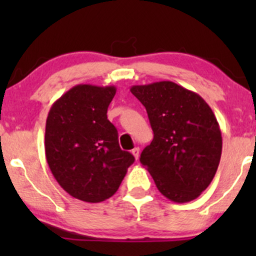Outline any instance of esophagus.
Masks as SVG:
<instances>
[{"instance_id": "1", "label": "esophagus", "mask_w": 256, "mask_h": 256, "mask_svg": "<svg viewBox=\"0 0 256 256\" xmlns=\"http://www.w3.org/2000/svg\"><path fill=\"white\" fill-rule=\"evenodd\" d=\"M131 152H132V155H134V158H136V160H137L138 158H140V148H138V146H136V148L132 149Z\"/></svg>"}]
</instances>
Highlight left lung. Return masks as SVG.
Masks as SVG:
<instances>
[{
  "instance_id": "obj_1",
  "label": "left lung",
  "mask_w": 256,
  "mask_h": 256,
  "mask_svg": "<svg viewBox=\"0 0 256 256\" xmlns=\"http://www.w3.org/2000/svg\"><path fill=\"white\" fill-rule=\"evenodd\" d=\"M154 132L140 161L158 192L173 202L198 198L213 180L222 138L213 110L198 94L173 82L134 85Z\"/></svg>"
}]
</instances>
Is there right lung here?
I'll return each mask as SVG.
<instances>
[{
    "instance_id": "obj_1",
    "label": "right lung",
    "mask_w": 256,
    "mask_h": 256,
    "mask_svg": "<svg viewBox=\"0 0 256 256\" xmlns=\"http://www.w3.org/2000/svg\"><path fill=\"white\" fill-rule=\"evenodd\" d=\"M116 86L79 84L56 100L46 124V158L66 192L98 204L116 192L131 152L120 149L118 131L107 119Z\"/></svg>"
}]
</instances>
